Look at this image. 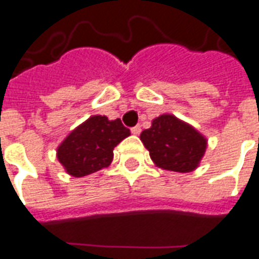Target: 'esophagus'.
<instances>
[{
    "label": "esophagus",
    "instance_id": "1",
    "mask_svg": "<svg viewBox=\"0 0 259 259\" xmlns=\"http://www.w3.org/2000/svg\"><path fill=\"white\" fill-rule=\"evenodd\" d=\"M141 131H142V128H141V125H135L131 128V133L134 134V135H139L141 134Z\"/></svg>",
    "mask_w": 259,
    "mask_h": 259
}]
</instances>
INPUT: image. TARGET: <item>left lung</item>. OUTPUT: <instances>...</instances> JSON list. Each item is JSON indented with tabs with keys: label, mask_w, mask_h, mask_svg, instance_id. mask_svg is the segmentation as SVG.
I'll return each mask as SVG.
<instances>
[{
	"label": "left lung",
	"mask_w": 259,
	"mask_h": 259,
	"mask_svg": "<svg viewBox=\"0 0 259 259\" xmlns=\"http://www.w3.org/2000/svg\"><path fill=\"white\" fill-rule=\"evenodd\" d=\"M141 141L152 160L170 171L188 173L197 167L206 149V139L174 115L163 114L144 130Z\"/></svg>",
	"instance_id": "8db88e82"
}]
</instances>
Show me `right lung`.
Returning a JSON list of instances; mask_svg holds the SVG:
<instances>
[{
	"instance_id": "obj_1",
	"label": "right lung",
	"mask_w": 259,
	"mask_h": 259,
	"mask_svg": "<svg viewBox=\"0 0 259 259\" xmlns=\"http://www.w3.org/2000/svg\"><path fill=\"white\" fill-rule=\"evenodd\" d=\"M131 131L120 118L110 121L106 115H93L68 135L57 149V157L68 174L83 177L107 167L113 149Z\"/></svg>"
}]
</instances>
